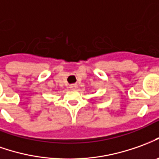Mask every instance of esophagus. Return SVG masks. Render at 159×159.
<instances>
[{
  "label": "esophagus",
  "instance_id": "obj_1",
  "mask_svg": "<svg viewBox=\"0 0 159 159\" xmlns=\"http://www.w3.org/2000/svg\"><path fill=\"white\" fill-rule=\"evenodd\" d=\"M70 88L71 89H77V85L76 84H71V85H70Z\"/></svg>",
  "mask_w": 159,
  "mask_h": 159
}]
</instances>
